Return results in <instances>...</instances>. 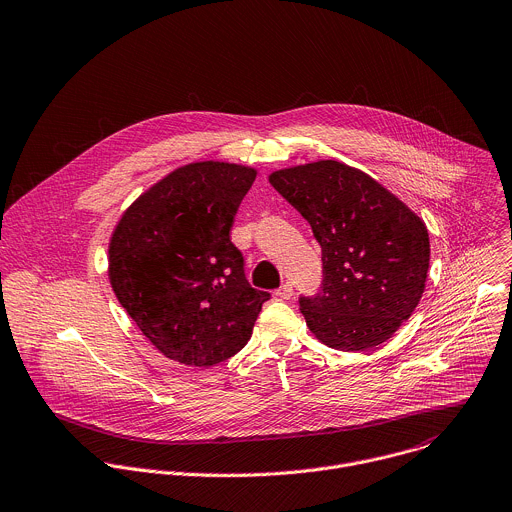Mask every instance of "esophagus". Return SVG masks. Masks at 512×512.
<instances>
[{
	"mask_svg": "<svg viewBox=\"0 0 512 512\" xmlns=\"http://www.w3.org/2000/svg\"><path fill=\"white\" fill-rule=\"evenodd\" d=\"M275 295H277L279 299H291V297H293V285H291V283H283V285L275 291Z\"/></svg>",
	"mask_w": 512,
	"mask_h": 512,
	"instance_id": "34e87169",
	"label": "esophagus"
}]
</instances>
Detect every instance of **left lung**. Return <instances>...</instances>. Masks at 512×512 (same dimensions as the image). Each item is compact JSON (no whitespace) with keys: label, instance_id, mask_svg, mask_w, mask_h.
Listing matches in <instances>:
<instances>
[{"label":"left lung","instance_id":"8db88e82","mask_svg":"<svg viewBox=\"0 0 512 512\" xmlns=\"http://www.w3.org/2000/svg\"><path fill=\"white\" fill-rule=\"evenodd\" d=\"M269 183L321 245V289L299 297L309 331L342 352H364L390 339L426 287L424 221L370 175L337 160L275 170Z\"/></svg>","mask_w":512,"mask_h":512}]
</instances>
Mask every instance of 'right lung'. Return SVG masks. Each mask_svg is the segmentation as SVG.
Instances as JSON below:
<instances>
[{
  "label": "right lung",
  "mask_w": 512,
  "mask_h": 512,
  "mask_svg": "<svg viewBox=\"0 0 512 512\" xmlns=\"http://www.w3.org/2000/svg\"><path fill=\"white\" fill-rule=\"evenodd\" d=\"M255 177L233 162L185 164L144 191L112 231L110 285L168 360L209 368L249 342L269 293L249 285L229 231Z\"/></svg>",
  "instance_id": "add662e5"
}]
</instances>
